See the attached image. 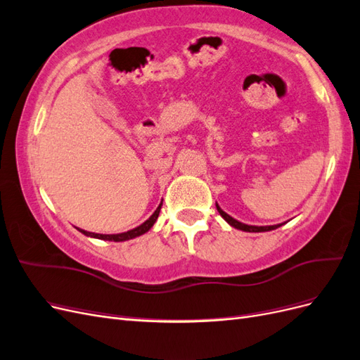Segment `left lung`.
I'll use <instances>...</instances> for the list:
<instances>
[{
	"instance_id": "obj_1",
	"label": "left lung",
	"mask_w": 360,
	"mask_h": 360,
	"mask_svg": "<svg viewBox=\"0 0 360 360\" xmlns=\"http://www.w3.org/2000/svg\"><path fill=\"white\" fill-rule=\"evenodd\" d=\"M216 209L217 212H219V214L224 217V219L230 224L231 226L237 228V230H242V231H246V233H264V231H271V230H276L278 226H281L282 224H278V225H267V226H257V225H248V224H243V222H238L237 219H234V217H231L228 213H225L219 205H217L216 202Z\"/></svg>"
}]
</instances>
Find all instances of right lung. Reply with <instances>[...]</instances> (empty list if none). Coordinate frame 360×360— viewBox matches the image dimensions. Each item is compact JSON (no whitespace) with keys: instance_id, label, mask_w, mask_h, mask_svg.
<instances>
[{"instance_id":"obj_1","label":"right lung","mask_w":360,"mask_h":360,"mask_svg":"<svg viewBox=\"0 0 360 360\" xmlns=\"http://www.w3.org/2000/svg\"><path fill=\"white\" fill-rule=\"evenodd\" d=\"M160 207H162V202L159 204L158 209L155 210V213L151 214L148 219L146 222L141 224L139 226L134 228V230H129L126 233H120V234H97V233H90V231H85V230H81V228H78V231H81L84 236H89V237H93V238H101V240H110V242H126V240H130V238H135V237H139L146 234L151 226L155 225L158 216H159V212H160Z\"/></svg>"}]
</instances>
